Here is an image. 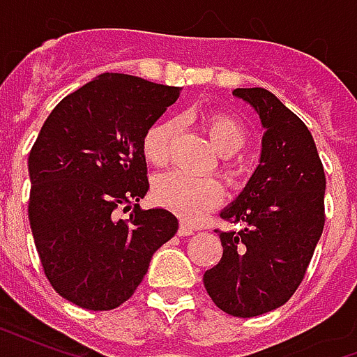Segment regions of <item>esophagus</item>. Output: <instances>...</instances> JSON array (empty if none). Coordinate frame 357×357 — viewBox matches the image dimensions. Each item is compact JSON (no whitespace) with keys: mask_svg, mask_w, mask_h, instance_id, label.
<instances>
[{"mask_svg":"<svg viewBox=\"0 0 357 357\" xmlns=\"http://www.w3.org/2000/svg\"><path fill=\"white\" fill-rule=\"evenodd\" d=\"M193 233H195V229L191 227V225L183 224V222L179 224V229H178L179 237H189V235H193Z\"/></svg>","mask_w":357,"mask_h":357,"instance_id":"34e87169","label":"esophagus"}]
</instances>
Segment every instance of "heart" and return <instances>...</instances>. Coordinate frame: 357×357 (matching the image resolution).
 <instances>
[{
    "mask_svg": "<svg viewBox=\"0 0 357 357\" xmlns=\"http://www.w3.org/2000/svg\"><path fill=\"white\" fill-rule=\"evenodd\" d=\"M210 141L222 155V174L231 185H239L245 168L231 155L239 153L247 143V130L237 118L227 112H210L202 120ZM178 126L172 120H162L151 126L143 137V155L149 164L162 168L170 162L172 141ZM224 199L222 183L214 178H193L179 172L158 178L155 185V201L178 214L185 222H199L204 214L216 208Z\"/></svg>",
    "mask_w": 357,
    "mask_h": 357,
    "instance_id": "1",
    "label": "heart"
}]
</instances>
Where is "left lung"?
Wrapping results in <instances>:
<instances>
[{"instance_id":"obj_1","label":"left lung","mask_w":357,"mask_h":357,"mask_svg":"<svg viewBox=\"0 0 357 357\" xmlns=\"http://www.w3.org/2000/svg\"><path fill=\"white\" fill-rule=\"evenodd\" d=\"M262 122L260 164L220 216L241 224L220 231L224 255L204 273L225 314L255 317L283 306L306 275L325 225V172L314 137L292 110L264 88H237Z\"/></svg>"}]
</instances>
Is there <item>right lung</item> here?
<instances>
[{
    "label": "right lung",
    "mask_w": 357,
    "mask_h": 357,
    "mask_svg": "<svg viewBox=\"0 0 357 357\" xmlns=\"http://www.w3.org/2000/svg\"><path fill=\"white\" fill-rule=\"evenodd\" d=\"M179 88L105 73L66 95L28 156V218L51 287L76 306L105 312L132 296L149 262L178 231L147 195L143 137ZM134 212L118 220V208Z\"/></svg>",
    "instance_id": "1"
}]
</instances>
